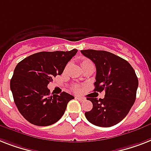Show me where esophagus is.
<instances>
[{
	"mask_svg": "<svg viewBox=\"0 0 151 151\" xmlns=\"http://www.w3.org/2000/svg\"><path fill=\"white\" fill-rule=\"evenodd\" d=\"M76 99H78V100H79V101H85V99H84V98H82V97L77 96V97H76Z\"/></svg>",
	"mask_w": 151,
	"mask_h": 151,
	"instance_id": "34e87169",
	"label": "esophagus"
}]
</instances>
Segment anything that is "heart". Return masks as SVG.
Wrapping results in <instances>:
<instances>
[{
  "label": "heart",
  "instance_id": "obj_1",
  "mask_svg": "<svg viewBox=\"0 0 151 151\" xmlns=\"http://www.w3.org/2000/svg\"><path fill=\"white\" fill-rule=\"evenodd\" d=\"M91 63V62L89 60H86V59H85V60H83L81 61V67H83L84 65L87 64V63ZM73 90L76 91H78L80 90L79 87H78V85H75V86L73 87Z\"/></svg>",
  "mask_w": 151,
  "mask_h": 151
}]
</instances>
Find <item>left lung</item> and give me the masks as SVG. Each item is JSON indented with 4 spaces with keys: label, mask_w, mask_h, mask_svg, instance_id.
<instances>
[{
    "label": "left lung",
    "mask_w": 151,
    "mask_h": 151,
    "mask_svg": "<svg viewBox=\"0 0 151 151\" xmlns=\"http://www.w3.org/2000/svg\"><path fill=\"white\" fill-rule=\"evenodd\" d=\"M96 67L95 91H105L104 99L88 98L92 109L85 117L92 124L110 127L121 122L133 105L137 96L138 78L126 60L103 50H81Z\"/></svg>",
    "instance_id": "obj_1"
}]
</instances>
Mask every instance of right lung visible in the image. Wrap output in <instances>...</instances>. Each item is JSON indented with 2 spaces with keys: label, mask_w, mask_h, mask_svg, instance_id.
Instances as JSON below:
<instances>
[{
  "label": "right lung",
  "mask_w": 151,
  "mask_h": 151,
  "mask_svg": "<svg viewBox=\"0 0 151 151\" xmlns=\"http://www.w3.org/2000/svg\"><path fill=\"white\" fill-rule=\"evenodd\" d=\"M78 50L40 52L28 56L15 67L10 88L18 111L27 121L46 127L63 116L73 95L62 92L50 95L47 85L60 75Z\"/></svg>",
  "instance_id": "right-lung-1"
}]
</instances>
